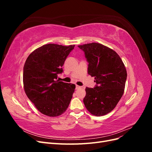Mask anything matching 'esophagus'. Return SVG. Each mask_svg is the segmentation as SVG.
<instances>
[{
  "label": "esophagus",
  "mask_w": 152,
  "mask_h": 152,
  "mask_svg": "<svg viewBox=\"0 0 152 152\" xmlns=\"http://www.w3.org/2000/svg\"><path fill=\"white\" fill-rule=\"evenodd\" d=\"M75 88H76V89H79L82 88V86H77V85H76Z\"/></svg>",
  "instance_id": "34e87169"
}]
</instances>
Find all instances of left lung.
Segmentation results:
<instances>
[{
    "label": "left lung",
    "mask_w": 152,
    "mask_h": 152,
    "mask_svg": "<svg viewBox=\"0 0 152 152\" xmlns=\"http://www.w3.org/2000/svg\"><path fill=\"white\" fill-rule=\"evenodd\" d=\"M88 62L87 73L94 77V88L86 87L84 103L93 115L103 116L116 107L124 94L127 71L118 54L99 43L78 45Z\"/></svg>",
    "instance_id": "1"
}]
</instances>
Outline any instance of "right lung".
<instances>
[{
  "label": "right lung",
  "instance_id": "right-lung-1",
  "mask_svg": "<svg viewBox=\"0 0 152 152\" xmlns=\"http://www.w3.org/2000/svg\"><path fill=\"white\" fill-rule=\"evenodd\" d=\"M75 45L48 44L32 52L23 67V86L27 97L39 111L49 117L65 112L72 98L75 85L57 79L62 66Z\"/></svg>",
  "mask_w": 152,
  "mask_h": 152
}]
</instances>
